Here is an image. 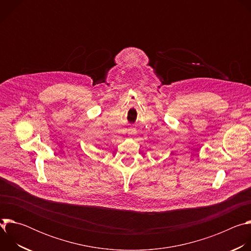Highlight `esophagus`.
Masks as SVG:
<instances>
[{
  "instance_id": "esophagus-1",
  "label": "esophagus",
  "mask_w": 251,
  "mask_h": 251,
  "mask_svg": "<svg viewBox=\"0 0 251 251\" xmlns=\"http://www.w3.org/2000/svg\"><path fill=\"white\" fill-rule=\"evenodd\" d=\"M130 135H133V134H132V133H130Z\"/></svg>"
}]
</instances>
